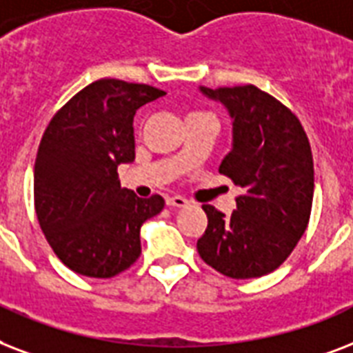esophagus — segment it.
Here are the masks:
<instances>
[{"label":"esophagus","mask_w":353,"mask_h":353,"mask_svg":"<svg viewBox=\"0 0 353 353\" xmlns=\"http://www.w3.org/2000/svg\"><path fill=\"white\" fill-rule=\"evenodd\" d=\"M168 206L171 208H185L190 202L185 201L184 196H180V195H173V196H168Z\"/></svg>","instance_id":"34e87169"}]
</instances>
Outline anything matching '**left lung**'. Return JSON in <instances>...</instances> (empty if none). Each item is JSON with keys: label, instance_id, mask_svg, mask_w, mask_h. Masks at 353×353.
Instances as JSON below:
<instances>
[{"label": "left lung", "instance_id": "left-lung-1", "mask_svg": "<svg viewBox=\"0 0 353 353\" xmlns=\"http://www.w3.org/2000/svg\"><path fill=\"white\" fill-rule=\"evenodd\" d=\"M221 103L232 127L230 152L219 173L243 190L226 217L210 204L196 250L210 267L236 280L276 270L307 228L313 202V157L293 112L259 88H199Z\"/></svg>", "mask_w": 353, "mask_h": 353}]
</instances>
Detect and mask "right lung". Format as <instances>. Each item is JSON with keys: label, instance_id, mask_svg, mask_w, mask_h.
I'll list each match as a JSON object with an SVG mask.
<instances>
[{"label": "right lung", "instance_id": "add662e5", "mask_svg": "<svg viewBox=\"0 0 353 353\" xmlns=\"http://www.w3.org/2000/svg\"><path fill=\"white\" fill-rule=\"evenodd\" d=\"M165 95L147 84L95 81L68 101L43 132L34 162V208L62 263L112 278L139 258V228L163 199L121 188L117 165L134 162V116Z\"/></svg>", "mask_w": 353, "mask_h": 353}]
</instances>
